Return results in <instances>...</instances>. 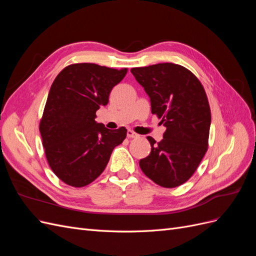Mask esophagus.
I'll list each match as a JSON object with an SVG mask.
<instances>
[{
  "mask_svg": "<svg viewBox=\"0 0 256 256\" xmlns=\"http://www.w3.org/2000/svg\"><path fill=\"white\" fill-rule=\"evenodd\" d=\"M127 136H128V138H136V136H138V134H136V132H134L132 130H130V129H129V130L127 131Z\"/></svg>",
  "mask_w": 256,
  "mask_h": 256,
  "instance_id": "esophagus-1",
  "label": "esophagus"
}]
</instances>
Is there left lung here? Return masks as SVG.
<instances>
[{
	"instance_id": "8db88e82",
	"label": "left lung",
	"mask_w": 256,
	"mask_h": 256,
	"mask_svg": "<svg viewBox=\"0 0 256 256\" xmlns=\"http://www.w3.org/2000/svg\"><path fill=\"white\" fill-rule=\"evenodd\" d=\"M131 74L166 128L158 143L147 136L152 150L138 164L161 187H178L196 172L208 148L212 115L205 90L187 68L173 63L136 67Z\"/></svg>"
}]
</instances>
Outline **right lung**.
Segmentation results:
<instances>
[{"mask_svg":"<svg viewBox=\"0 0 256 256\" xmlns=\"http://www.w3.org/2000/svg\"><path fill=\"white\" fill-rule=\"evenodd\" d=\"M92 63L65 67L53 81L40 131L48 164L62 182L81 188L102 174L127 129L96 122V111L109 102L112 88L127 74Z\"/></svg>","mask_w":256,"mask_h":256,"instance_id":"1","label":"right lung"}]
</instances>
